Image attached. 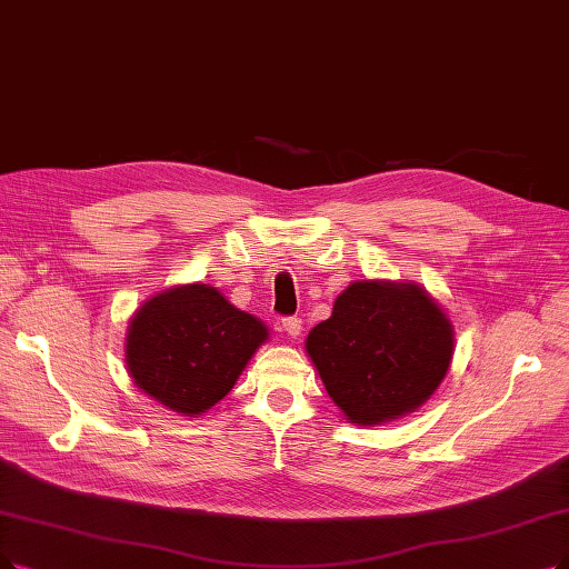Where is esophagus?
I'll use <instances>...</instances> for the list:
<instances>
[{"mask_svg": "<svg viewBox=\"0 0 569 569\" xmlns=\"http://www.w3.org/2000/svg\"><path fill=\"white\" fill-rule=\"evenodd\" d=\"M282 329L287 331L289 338H299L301 331H303V322L299 320V317H284V320H282Z\"/></svg>", "mask_w": 569, "mask_h": 569, "instance_id": "esophagus-1", "label": "esophagus"}]
</instances>
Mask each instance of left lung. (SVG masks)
Here are the masks:
<instances>
[{"label": "left lung", "instance_id": "8db88e82", "mask_svg": "<svg viewBox=\"0 0 569 569\" xmlns=\"http://www.w3.org/2000/svg\"><path fill=\"white\" fill-rule=\"evenodd\" d=\"M306 352L346 420L373 427L418 411L437 392L456 329L418 282L357 280L308 333Z\"/></svg>", "mask_w": 569, "mask_h": 569}]
</instances>
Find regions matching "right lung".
I'll use <instances>...</instances> for the list:
<instances>
[{
    "instance_id": "obj_1",
    "label": "right lung",
    "mask_w": 569,
    "mask_h": 569,
    "mask_svg": "<svg viewBox=\"0 0 569 569\" xmlns=\"http://www.w3.org/2000/svg\"><path fill=\"white\" fill-rule=\"evenodd\" d=\"M268 336L259 317L226 301L217 287L174 284L134 310L126 369L153 401L198 418L233 390Z\"/></svg>"
}]
</instances>
